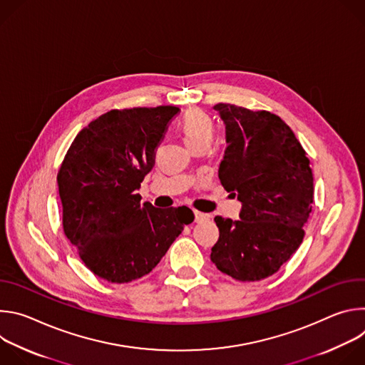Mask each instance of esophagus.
Masks as SVG:
<instances>
[{
  "instance_id": "esophagus-1",
  "label": "esophagus",
  "mask_w": 365,
  "mask_h": 365,
  "mask_svg": "<svg viewBox=\"0 0 365 365\" xmlns=\"http://www.w3.org/2000/svg\"><path fill=\"white\" fill-rule=\"evenodd\" d=\"M210 220V215L207 214H203V212H199V211H195V222H205Z\"/></svg>"
}]
</instances>
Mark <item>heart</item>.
<instances>
[{
	"instance_id": "obj_1",
	"label": "heart",
	"mask_w": 365,
	"mask_h": 365,
	"mask_svg": "<svg viewBox=\"0 0 365 365\" xmlns=\"http://www.w3.org/2000/svg\"><path fill=\"white\" fill-rule=\"evenodd\" d=\"M185 143L192 148L197 144H211L214 138V123L210 115L200 110H189L180 123Z\"/></svg>"
}]
</instances>
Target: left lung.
<instances>
[{"mask_svg": "<svg viewBox=\"0 0 365 365\" xmlns=\"http://www.w3.org/2000/svg\"><path fill=\"white\" fill-rule=\"evenodd\" d=\"M214 110L225 124L228 144L218 176L242 207L238 221L215 217L220 238L211 262L235 280L257 282L274 274L302 244L314 175L280 117L232 103H217Z\"/></svg>", "mask_w": 365, "mask_h": 365, "instance_id": "1", "label": "left lung"}]
</instances>
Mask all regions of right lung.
Segmentation results:
<instances>
[{"label": "right lung", "mask_w": 365, "mask_h": 365, "mask_svg": "<svg viewBox=\"0 0 365 365\" xmlns=\"http://www.w3.org/2000/svg\"><path fill=\"white\" fill-rule=\"evenodd\" d=\"M178 113L170 106L113 110L81 130L65 155L58 173L65 235L103 280L148 274L195 218L187 206L160 210L135 193Z\"/></svg>", "instance_id": "1"}]
</instances>
